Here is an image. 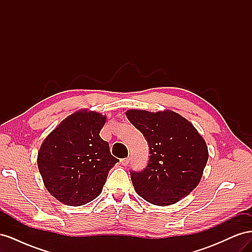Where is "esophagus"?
<instances>
[{
    "label": "esophagus",
    "instance_id": "obj_1",
    "mask_svg": "<svg viewBox=\"0 0 252 252\" xmlns=\"http://www.w3.org/2000/svg\"><path fill=\"white\" fill-rule=\"evenodd\" d=\"M121 163L123 166H127L129 164V158H122L121 159Z\"/></svg>",
    "mask_w": 252,
    "mask_h": 252
}]
</instances>
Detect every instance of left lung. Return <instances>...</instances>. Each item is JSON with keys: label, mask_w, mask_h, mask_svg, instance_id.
<instances>
[{"label": "left lung", "mask_w": 252, "mask_h": 252, "mask_svg": "<svg viewBox=\"0 0 252 252\" xmlns=\"http://www.w3.org/2000/svg\"><path fill=\"white\" fill-rule=\"evenodd\" d=\"M130 123L149 144V162L130 171L134 190L158 206L178 203L199 185L208 161V147L195 127L172 110L126 111Z\"/></svg>", "instance_id": "obj_1"}]
</instances>
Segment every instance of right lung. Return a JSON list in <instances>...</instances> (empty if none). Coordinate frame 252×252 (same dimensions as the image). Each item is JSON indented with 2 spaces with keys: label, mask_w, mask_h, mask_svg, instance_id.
Segmentation results:
<instances>
[{
  "label": "right lung",
  "mask_w": 252,
  "mask_h": 252,
  "mask_svg": "<svg viewBox=\"0 0 252 252\" xmlns=\"http://www.w3.org/2000/svg\"><path fill=\"white\" fill-rule=\"evenodd\" d=\"M105 123L100 112L78 110L43 141L37 167L48 192L61 203L82 206L102 192L109 170L119 162L100 136Z\"/></svg>",
  "instance_id": "1"
}]
</instances>
